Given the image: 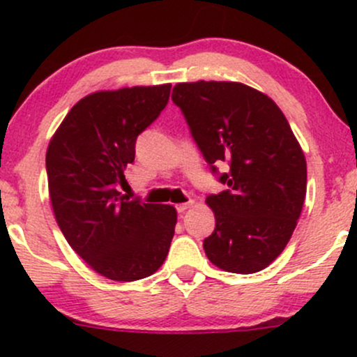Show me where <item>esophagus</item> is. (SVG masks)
I'll return each instance as SVG.
<instances>
[{"label":"esophagus","mask_w":357,"mask_h":357,"mask_svg":"<svg viewBox=\"0 0 357 357\" xmlns=\"http://www.w3.org/2000/svg\"><path fill=\"white\" fill-rule=\"evenodd\" d=\"M192 206V202H188V203H181V204H176V210L178 213H184L188 210V208Z\"/></svg>","instance_id":"1"}]
</instances>
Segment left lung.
Returning <instances> with one entry per match:
<instances>
[{
    "label": "left lung",
    "mask_w": 357,
    "mask_h": 357,
    "mask_svg": "<svg viewBox=\"0 0 357 357\" xmlns=\"http://www.w3.org/2000/svg\"><path fill=\"white\" fill-rule=\"evenodd\" d=\"M171 99L228 186L206 198L216 225L204 253L227 272H260L284 252L305 199V158L289 122L265 93L236 82L178 84ZM223 162L227 174L218 171Z\"/></svg>",
    "instance_id": "obj_1"
}]
</instances>
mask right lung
<instances>
[{"instance_id": "obj_1", "label": "right lung", "mask_w": 357, "mask_h": 357, "mask_svg": "<svg viewBox=\"0 0 357 357\" xmlns=\"http://www.w3.org/2000/svg\"><path fill=\"white\" fill-rule=\"evenodd\" d=\"M169 92L171 84L90 93L73 105L48 146L56 223L68 245L110 280L153 275L169 252L174 208L119 192L137 136L159 117Z\"/></svg>"}]
</instances>
